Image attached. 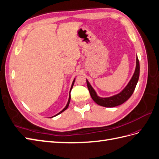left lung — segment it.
I'll list each match as a JSON object with an SVG mask.
<instances>
[{
  "mask_svg": "<svg viewBox=\"0 0 159 159\" xmlns=\"http://www.w3.org/2000/svg\"><path fill=\"white\" fill-rule=\"evenodd\" d=\"M139 76H140V63H139L138 57H136V64H135L134 74L126 86L118 94L109 96V97H100L86 79L87 86L92 98L96 104L104 107H115L121 105L131 97L138 82Z\"/></svg>",
  "mask_w": 159,
  "mask_h": 159,
  "instance_id": "1",
  "label": "left lung"
}]
</instances>
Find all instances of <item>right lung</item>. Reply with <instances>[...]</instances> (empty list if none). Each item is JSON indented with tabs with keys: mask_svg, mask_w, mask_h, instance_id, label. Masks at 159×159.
I'll return each mask as SVG.
<instances>
[{
	"mask_svg": "<svg viewBox=\"0 0 159 159\" xmlns=\"http://www.w3.org/2000/svg\"><path fill=\"white\" fill-rule=\"evenodd\" d=\"M75 78H74V80H73V82H72V84H71V88H70V90H69V99H68V102H67V104H66V106H65V107L64 108V109L62 110L61 111H60L59 113H57V114H56L55 115H54V116H52V117H51L50 118H52V117H56V116H57L58 115H59V114H61V113H63V111H65V110H66L67 108H68V107H69V102H70V100H71V89H72V88H73V84H74V82H75Z\"/></svg>",
	"mask_w": 159,
	"mask_h": 159,
	"instance_id": "obj_1",
	"label": "right lung"
}]
</instances>
